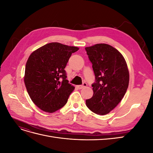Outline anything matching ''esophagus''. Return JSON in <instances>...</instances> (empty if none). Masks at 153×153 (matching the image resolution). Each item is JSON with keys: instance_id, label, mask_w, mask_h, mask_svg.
I'll return each instance as SVG.
<instances>
[{"instance_id": "esophagus-1", "label": "esophagus", "mask_w": 153, "mask_h": 153, "mask_svg": "<svg viewBox=\"0 0 153 153\" xmlns=\"http://www.w3.org/2000/svg\"><path fill=\"white\" fill-rule=\"evenodd\" d=\"M87 84H86V83H85V82H84V83H83L82 85H77V88H78V89H83V88H84V87H87Z\"/></svg>"}]
</instances>
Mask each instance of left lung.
<instances>
[{
  "label": "left lung",
  "mask_w": 153,
  "mask_h": 153,
  "mask_svg": "<svg viewBox=\"0 0 153 153\" xmlns=\"http://www.w3.org/2000/svg\"><path fill=\"white\" fill-rule=\"evenodd\" d=\"M92 64L96 82L92 85L93 96L86 100L92 112L106 115L122 100L129 85V71L123 55L105 43L86 47Z\"/></svg>",
  "instance_id": "left-lung-1"
}]
</instances>
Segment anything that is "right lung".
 <instances>
[{
    "label": "right lung",
    "mask_w": 153,
    "mask_h": 153,
    "mask_svg": "<svg viewBox=\"0 0 153 153\" xmlns=\"http://www.w3.org/2000/svg\"><path fill=\"white\" fill-rule=\"evenodd\" d=\"M78 49L54 42L30 55L25 66L24 82L30 99L41 110L53 113L67 103L75 87L66 80L64 68L71 54Z\"/></svg>",
    "instance_id": "right-lung-1"
}]
</instances>
